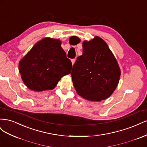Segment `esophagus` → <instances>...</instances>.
<instances>
[{
    "label": "esophagus",
    "mask_w": 147,
    "mask_h": 147,
    "mask_svg": "<svg viewBox=\"0 0 147 147\" xmlns=\"http://www.w3.org/2000/svg\"><path fill=\"white\" fill-rule=\"evenodd\" d=\"M75 61H76V59H71V61H72V65H74V63H75Z\"/></svg>",
    "instance_id": "34e87169"
}]
</instances>
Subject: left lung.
I'll use <instances>...</instances> for the list:
<instances>
[{"label": "left lung", "instance_id": "obj_1", "mask_svg": "<svg viewBox=\"0 0 147 147\" xmlns=\"http://www.w3.org/2000/svg\"><path fill=\"white\" fill-rule=\"evenodd\" d=\"M77 38L78 43L81 40ZM83 54L73 65L71 75L77 94L88 100L99 102L113 94L121 70L113 53L103 39L95 36L82 43Z\"/></svg>", "mask_w": 147, "mask_h": 147}]
</instances>
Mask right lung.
I'll list each match as a JSON object with an SVG mask.
<instances>
[{"label": "right lung", "mask_w": 147, "mask_h": 147, "mask_svg": "<svg viewBox=\"0 0 147 147\" xmlns=\"http://www.w3.org/2000/svg\"><path fill=\"white\" fill-rule=\"evenodd\" d=\"M59 38L45 37L37 42L19 63V72L30 90H51L61 78L70 74L72 64Z\"/></svg>", "instance_id": "1"}]
</instances>
